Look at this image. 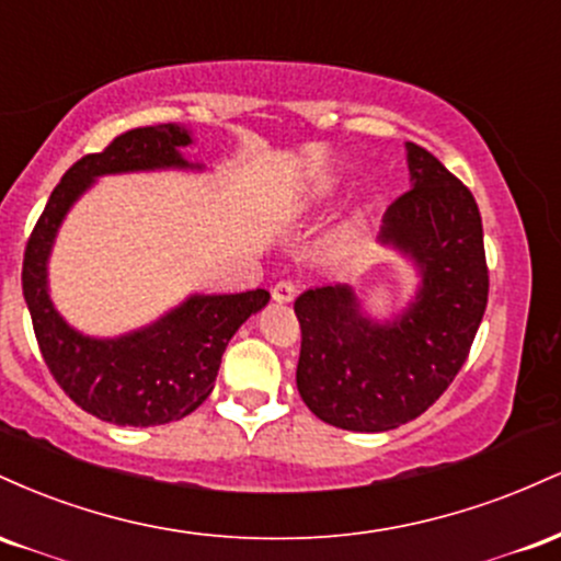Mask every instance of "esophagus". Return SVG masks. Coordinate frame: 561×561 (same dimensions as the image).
Listing matches in <instances>:
<instances>
[{"instance_id":"34e87169","label":"esophagus","mask_w":561,"mask_h":561,"mask_svg":"<svg viewBox=\"0 0 561 561\" xmlns=\"http://www.w3.org/2000/svg\"><path fill=\"white\" fill-rule=\"evenodd\" d=\"M295 295H298V285H295V282H289V279L276 282L274 289H272V298L276 302H289L295 298Z\"/></svg>"}]
</instances>
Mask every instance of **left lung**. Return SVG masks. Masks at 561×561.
Listing matches in <instances>:
<instances>
[{
    "label": "left lung",
    "mask_w": 561,
    "mask_h": 561,
    "mask_svg": "<svg viewBox=\"0 0 561 561\" xmlns=\"http://www.w3.org/2000/svg\"><path fill=\"white\" fill-rule=\"evenodd\" d=\"M411 190L390 205L379 242L420 268L416 298L392 321L364 317L347 285L306 289L298 390L321 422L385 433L416 420L459 375L488 306L482 221L472 192L405 141Z\"/></svg>",
    "instance_id": "8db88e82"
}]
</instances>
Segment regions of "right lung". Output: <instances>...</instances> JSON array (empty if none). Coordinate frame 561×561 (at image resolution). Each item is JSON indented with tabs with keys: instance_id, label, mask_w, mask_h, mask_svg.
I'll return each instance as SVG.
<instances>
[{
	"instance_id": "1",
	"label": "right lung",
	"mask_w": 561,
	"mask_h": 561,
	"mask_svg": "<svg viewBox=\"0 0 561 561\" xmlns=\"http://www.w3.org/2000/svg\"><path fill=\"white\" fill-rule=\"evenodd\" d=\"M190 131L176 124L141 126L115 137L102 152L73 163L49 195L23 255V298L44 364L66 396L96 420L152 427L184 420L210 396L229 340L268 302L266 289L192 295L182 306L121 337H87L66 324L47 293V261L70 205L96 176L158 169H203L186 163Z\"/></svg>"
}]
</instances>
